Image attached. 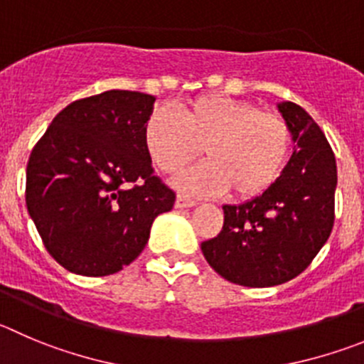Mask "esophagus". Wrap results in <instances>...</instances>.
<instances>
[{"instance_id": "1", "label": "esophagus", "mask_w": 364, "mask_h": 364, "mask_svg": "<svg viewBox=\"0 0 364 364\" xmlns=\"http://www.w3.org/2000/svg\"><path fill=\"white\" fill-rule=\"evenodd\" d=\"M192 206H196V201H192V199L185 198V196H178L176 198V208H192Z\"/></svg>"}]
</instances>
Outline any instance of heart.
<instances>
[{
	"label": "heart",
	"instance_id": "b5f03b06",
	"mask_svg": "<svg viewBox=\"0 0 364 364\" xmlns=\"http://www.w3.org/2000/svg\"><path fill=\"white\" fill-rule=\"evenodd\" d=\"M289 127L273 111L247 100L205 95L174 113L158 107L145 122L144 144L152 163L176 172L201 152L208 161L174 178L181 192L212 196L232 190L247 199L269 188L289 154Z\"/></svg>",
	"mask_w": 364,
	"mask_h": 364
}]
</instances>
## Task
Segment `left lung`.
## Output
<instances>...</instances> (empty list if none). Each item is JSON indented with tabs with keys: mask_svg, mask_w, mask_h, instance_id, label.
I'll use <instances>...</instances> for the list:
<instances>
[{
	"mask_svg": "<svg viewBox=\"0 0 364 364\" xmlns=\"http://www.w3.org/2000/svg\"><path fill=\"white\" fill-rule=\"evenodd\" d=\"M289 127L293 154L262 193L224 205L219 235L201 244L206 262L244 287L293 280L327 242L334 224L336 158L320 125L293 104H277Z\"/></svg>",
	"mask_w": 364,
	"mask_h": 364,
	"instance_id": "left-lung-1",
	"label": "left lung"
}]
</instances>
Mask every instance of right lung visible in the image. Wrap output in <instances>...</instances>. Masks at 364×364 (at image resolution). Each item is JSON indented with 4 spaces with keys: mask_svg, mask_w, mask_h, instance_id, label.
<instances>
[{
    "mask_svg": "<svg viewBox=\"0 0 364 364\" xmlns=\"http://www.w3.org/2000/svg\"><path fill=\"white\" fill-rule=\"evenodd\" d=\"M156 97L109 90L64 107L26 166V208L53 259L75 274L118 273L144 251L176 193L144 144ZM140 181L141 186L131 187Z\"/></svg>",
    "mask_w": 364,
    "mask_h": 364,
    "instance_id": "1",
    "label": "right lung"
}]
</instances>
